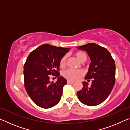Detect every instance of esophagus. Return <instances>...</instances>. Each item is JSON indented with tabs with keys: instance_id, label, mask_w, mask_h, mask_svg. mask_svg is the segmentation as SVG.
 Masks as SVG:
<instances>
[{
	"instance_id": "1",
	"label": "esophagus",
	"mask_w": 130,
	"mask_h": 130,
	"mask_svg": "<svg viewBox=\"0 0 130 130\" xmlns=\"http://www.w3.org/2000/svg\"><path fill=\"white\" fill-rule=\"evenodd\" d=\"M67 83L68 84H73L74 82H73V81H70L68 80L67 81Z\"/></svg>"
}]
</instances>
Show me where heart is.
<instances>
[{"instance_id":"obj_1","label":"heart","mask_w":130,"mask_h":130,"mask_svg":"<svg viewBox=\"0 0 130 130\" xmlns=\"http://www.w3.org/2000/svg\"><path fill=\"white\" fill-rule=\"evenodd\" d=\"M74 56L76 58L81 62H85L87 59V54L83 52H76L74 53ZM67 56L65 55L60 60V67L62 68H65L67 65ZM63 76L67 79L68 80L70 81H74L80 79L81 77L84 75L83 71L79 70H73V69H68L65 70L62 73Z\"/></svg>"}]
</instances>
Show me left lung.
Masks as SVG:
<instances>
[{
    "label": "left lung",
    "instance_id": "1",
    "mask_svg": "<svg viewBox=\"0 0 130 130\" xmlns=\"http://www.w3.org/2000/svg\"><path fill=\"white\" fill-rule=\"evenodd\" d=\"M87 52L91 58L88 72L85 78L92 80L91 87L83 83V88L78 91L79 100L85 105L95 106L101 104L111 93L115 83V63L107 49L93 43L77 47Z\"/></svg>",
    "mask_w": 130,
    "mask_h": 130
}]
</instances>
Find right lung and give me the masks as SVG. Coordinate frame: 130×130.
Segmentation results:
<instances>
[{
    "label": "right lung",
    "instance_id": "add662e5",
    "mask_svg": "<svg viewBox=\"0 0 130 130\" xmlns=\"http://www.w3.org/2000/svg\"><path fill=\"white\" fill-rule=\"evenodd\" d=\"M70 48L44 44L30 53L24 64L25 88L35 104L43 108L56 105L61 98L66 79L60 76V60ZM50 75L58 77L50 82Z\"/></svg>",
    "mask_w": 130,
    "mask_h": 130
}]
</instances>
